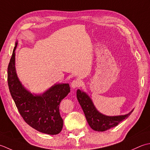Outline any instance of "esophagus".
Listing matches in <instances>:
<instances>
[{
	"label": "esophagus",
	"instance_id": "esophagus-1",
	"mask_svg": "<svg viewBox=\"0 0 150 150\" xmlns=\"http://www.w3.org/2000/svg\"><path fill=\"white\" fill-rule=\"evenodd\" d=\"M80 85H81L80 81L78 80V79H75V80H73L71 83V87L72 88H76L80 86Z\"/></svg>",
	"mask_w": 150,
	"mask_h": 150
}]
</instances>
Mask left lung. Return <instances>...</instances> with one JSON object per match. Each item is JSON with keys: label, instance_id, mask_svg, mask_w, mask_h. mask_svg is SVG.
I'll return each instance as SVG.
<instances>
[{"label": "left lung", "instance_id": "1", "mask_svg": "<svg viewBox=\"0 0 150 150\" xmlns=\"http://www.w3.org/2000/svg\"><path fill=\"white\" fill-rule=\"evenodd\" d=\"M76 96L83 109L88 125L93 130L96 131H105L117 126L133 111V109L127 114L124 115L108 116L98 111L90 96L84 91L78 89Z\"/></svg>", "mask_w": 150, "mask_h": 150}]
</instances>
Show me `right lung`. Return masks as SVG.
Segmentation results:
<instances>
[{
  "mask_svg": "<svg viewBox=\"0 0 150 150\" xmlns=\"http://www.w3.org/2000/svg\"><path fill=\"white\" fill-rule=\"evenodd\" d=\"M15 42L8 67V83L12 98L24 120L39 132L57 135L62 130L63 120L59 106L71 87L69 83L54 84L43 93H32L23 86L15 70Z\"/></svg>",
  "mask_w": 150,
  "mask_h": 150,
  "instance_id": "right-lung-1",
  "label": "right lung"
}]
</instances>
